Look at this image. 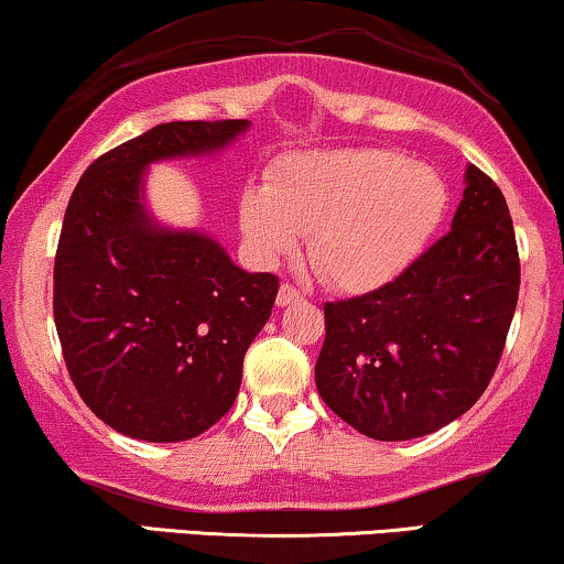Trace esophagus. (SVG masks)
<instances>
[{"label": "esophagus", "instance_id": "1", "mask_svg": "<svg viewBox=\"0 0 564 564\" xmlns=\"http://www.w3.org/2000/svg\"><path fill=\"white\" fill-rule=\"evenodd\" d=\"M297 300H303V295H300V290L292 288V284H282L280 292H276V307H288L292 303H297Z\"/></svg>", "mask_w": 564, "mask_h": 564}]
</instances>
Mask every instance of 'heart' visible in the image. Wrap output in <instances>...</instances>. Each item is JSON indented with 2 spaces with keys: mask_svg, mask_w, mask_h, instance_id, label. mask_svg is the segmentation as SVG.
Instances as JSON below:
<instances>
[{
  "mask_svg": "<svg viewBox=\"0 0 564 564\" xmlns=\"http://www.w3.org/2000/svg\"><path fill=\"white\" fill-rule=\"evenodd\" d=\"M449 203L444 176L395 149L311 151L282 159L269 187L251 184L238 220L253 257L272 264L307 234L323 282L367 292L419 259Z\"/></svg>",
  "mask_w": 564,
  "mask_h": 564,
  "instance_id": "b5f03b06",
  "label": "heart"
}]
</instances>
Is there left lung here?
Segmentation results:
<instances>
[{
	"instance_id": "8db88e82",
	"label": "left lung",
	"mask_w": 564,
	"mask_h": 564,
	"mask_svg": "<svg viewBox=\"0 0 564 564\" xmlns=\"http://www.w3.org/2000/svg\"><path fill=\"white\" fill-rule=\"evenodd\" d=\"M503 192L469 164L452 230L395 282L326 303L321 398L359 434L408 442L459 419L496 372L519 300Z\"/></svg>"
}]
</instances>
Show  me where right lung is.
<instances>
[{
  "label": "right lung",
  "mask_w": 564,
  "mask_h": 564,
  "mask_svg": "<svg viewBox=\"0 0 564 564\" xmlns=\"http://www.w3.org/2000/svg\"><path fill=\"white\" fill-rule=\"evenodd\" d=\"M249 120H176L91 164L68 199L53 267V318L84 403L118 434L187 442L230 411L243 357L280 280L243 272L203 230L145 205V169L210 156Z\"/></svg>",
  "instance_id": "add662e5"
}]
</instances>
